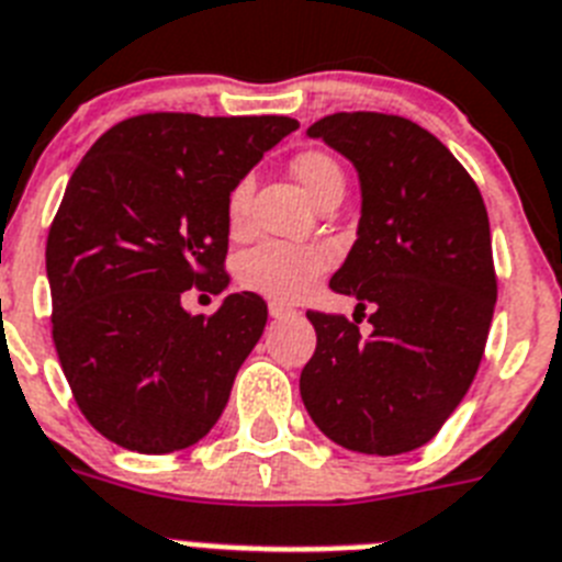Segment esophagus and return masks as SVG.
<instances>
[{
	"label": "esophagus",
	"instance_id": "esophagus-1",
	"mask_svg": "<svg viewBox=\"0 0 562 562\" xmlns=\"http://www.w3.org/2000/svg\"><path fill=\"white\" fill-rule=\"evenodd\" d=\"M268 314H271L273 319H282V317H294L296 311L291 308V305L280 303V300H271V303H268Z\"/></svg>",
	"mask_w": 562,
	"mask_h": 562
}]
</instances>
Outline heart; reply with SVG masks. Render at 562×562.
<instances>
[{"instance_id":"heart-1","label":"heart","mask_w":562,"mask_h":562,"mask_svg":"<svg viewBox=\"0 0 562 562\" xmlns=\"http://www.w3.org/2000/svg\"><path fill=\"white\" fill-rule=\"evenodd\" d=\"M291 171L300 179L311 200L331 186H342V171L323 150H303L291 162ZM251 205V179H239L228 193V223L243 228ZM331 266V254L319 245L294 243H262L239 259L237 273L245 289L273 296V300H300L308 294L311 285Z\"/></svg>"}]
</instances>
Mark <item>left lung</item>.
Segmentation results:
<instances>
[{
  "label": "left lung",
  "mask_w": 562,
  "mask_h": 562,
  "mask_svg": "<svg viewBox=\"0 0 562 562\" xmlns=\"http://www.w3.org/2000/svg\"><path fill=\"white\" fill-rule=\"evenodd\" d=\"M308 136L351 159L362 216L331 277L357 311H308L317 351L300 394L342 449L405 454L440 431L483 360L497 303L488 214L454 154L405 116L331 113ZM366 307L371 333L359 328Z\"/></svg>",
  "instance_id": "8db88e82"
}]
</instances>
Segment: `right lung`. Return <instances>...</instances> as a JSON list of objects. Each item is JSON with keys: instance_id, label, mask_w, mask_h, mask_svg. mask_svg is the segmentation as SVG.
I'll use <instances>...</instances> for the list:
<instances>
[{"instance_id": "obj_1", "label": "right lung", "mask_w": 562, "mask_h": 562, "mask_svg": "<svg viewBox=\"0 0 562 562\" xmlns=\"http://www.w3.org/2000/svg\"><path fill=\"white\" fill-rule=\"evenodd\" d=\"M296 128L291 116L139 113L70 177L45 245L54 346L79 412L122 449H188L223 414L268 305L243 291L193 317L182 291L228 285L231 188Z\"/></svg>"}]
</instances>
